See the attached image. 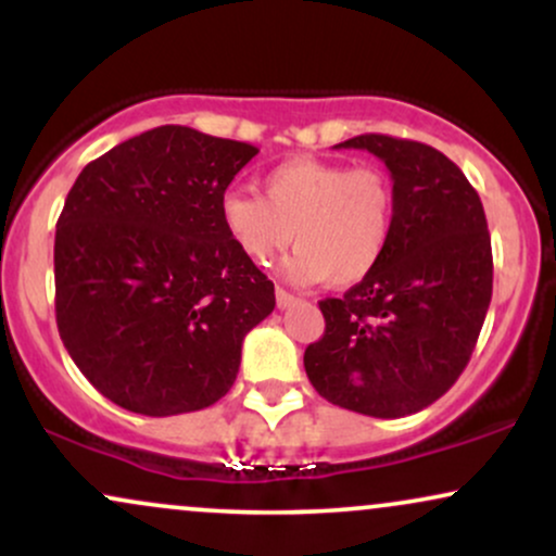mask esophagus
I'll use <instances>...</instances> for the list:
<instances>
[{
  "mask_svg": "<svg viewBox=\"0 0 556 556\" xmlns=\"http://www.w3.org/2000/svg\"><path fill=\"white\" fill-rule=\"evenodd\" d=\"M274 295H277V308H290V305L298 303V298L292 295V292L282 290V287H277V292H274Z\"/></svg>",
  "mask_w": 556,
  "mask_h": 556,
  "instance_id": "34e87169",
  "label": "esophagus"
}]
</instances>
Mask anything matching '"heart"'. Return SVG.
Masks as SVG:
<instances>
[{"mask_svg":"<svg viewBox=\"0 0 556 556\" xmlns=\"http://www.w3.org/2000/svg\"><path fill=\"white\" fill-rule=\"evenodd\" d=\"M397 198L379 167H348L327 159L295 156L264 175V198L227 190L219 222L251 264L266 266L298 242L285 261L292 282L353 287L384 258Z\"/></svg>","mask_w":556,"mask_h":556,"instance_id":"b5f03b06","label":"heart"}]
</instances>
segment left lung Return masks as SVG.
<instances>
[{"mask_svg": "<svg viewBox=\"0 0 556 556\" xmlns=\"http://www.w3.org/2000/svg\"><path fill=\"white\" fill-rule=\"evenodd\" d=\"M334 149L379 156L397 212L379 266L318 303L327 329L303 366L331 405L410 416L455 384L481 334L494 279L486 214L460 167L431 146L368 132Z\"/></svg>", "mask_w": 556, "mask_h": 556, "instance_id": "8db88e82", "label": "left lung"}]
</instances>
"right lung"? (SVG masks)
<instances>
[{
  "instance_id": "add662e5",
  "label": "right lung",
  "mask_w": 556,
  "mask_h": 556,
  "mask_svg": "<svg viewBox=\"0 0 556 556\" xmlns=\"http://www.w3.org/2000/svg\"><path fill=\"white\" fill-rule=\"evenodd\" d=\"M256 146L162 125L114 146L70 188L54 238L56 329L91 384L140 416L214 405L274 285L242 258L219 198Z\"/></svg>"
}]
</instances>
